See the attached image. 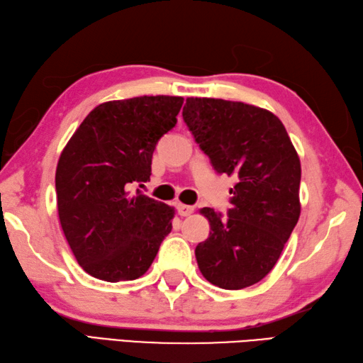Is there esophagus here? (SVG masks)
I'll list each match as a JSON object with an SVG mask.
<instances>
[{"label": "esophagus", "instance_id": "obj_1", "mask_svg": "<svg viewBox=\"0 0 363 363\" xmlns=\"http://www.w3.org/2000/svg\"><path fill=\"white\" fill-rule=\"evenodd\" d=\"M177 211H179V214H180L182 217H184V216H189V214L194 213V206L179 203V205H177Z\"/></svg>", "mask_w": 363, "mask_h": 363}]
</instances>
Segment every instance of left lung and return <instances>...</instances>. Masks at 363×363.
Listing matches in <instances>:
<instances>
[{
	"instance_id": "left-lung-1",
	"label": "left lung",
	"mask_w": 363,
	"mask_h": 363,
	"mask_svg": "<svg viewBox=\"0 0 363 363\" xmlns=\"http://www.w3.org/2000/svg\"><path fill=\"white\" fill-rule=\"evenodd\" d=\"M183 119L217 174L235 175L228 217L202 208L209 236L196 259L209 283L239 291L275 267L300 217L301 164L283 123L269 110L188 98Z\"/></svg>"
}]
</instances>
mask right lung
Returning a JSON list of instances; mask_svg holds the SVG:
<instances>
[{
  "label": "right lung",
  "instance_id": "1",
  "mask_svg": "<svg viewBox=\"0 0 363 363\" xmlns=\"http://www.w3.org/2000/svg\"><path fill=\"white\" fill-rule=\"evenodd\" d=\"M180 96H140L93 108L55 171L59 219L88 275L108 283L143 277L172 230L174 208L141 194L158 140L177 124Z\"/></svg>",
  "mask_w": 363,
  "mask_h": 363
}]
</instances>
